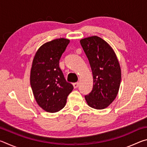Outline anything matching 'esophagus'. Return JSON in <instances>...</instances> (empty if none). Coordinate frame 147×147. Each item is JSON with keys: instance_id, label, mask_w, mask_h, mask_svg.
<instances>
[{"instance_id": "34e87169", "label": "esophagus", "mask_w": 147, "mask_h": 147, "mask_svg": "<svg viewBox=\"0 0 147 147\" xmlns=\"http://www.w3.org/2000/svg\"><path fill=\"white\" fill-rule=\"evenodd\" d=\"M78 86H79L78 82H75V83L73 84V86H74V88H77L78 87Z\"/></svg>"}]
</instances>
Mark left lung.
Masks as SVG:
<instances>
[{
	"instance_id": "1",
	"label": "left lung",
	"mask_w": 147,
	"mask_h": 147,
	"mask_svg": "<svg viewBox=\"0 0 147 147\" xmlns=\"http://www.w3.org/2000/svg\"><path fill=\"white\" fill-rule=\"evenodd\" d=\"M80 44L88 57L93 76V88L85 96L88 105L102 109L115 100L121 80L120 65L109 45L98 36L82 39Z\"/></svg>"
}]
</instances>
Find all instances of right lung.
Here are the masks:
<instances>
[{"label": "right lung", "mask_w": 147, "mask_h": 147, "mask_svg": "<svg viewBox=\"0 0 147 147\" xmlns=\"http://www.w3.org/2000/svg\"><path fill=\"white\" fill-rule=\"evenodd\" d=\"M69 42L59 38L43 44L32 62L31 88L37 103L47 112L55 113L63 109L73 89L59 67V59Z\"/></svg>", "instance_id": "obj_1"}]
</instances>
